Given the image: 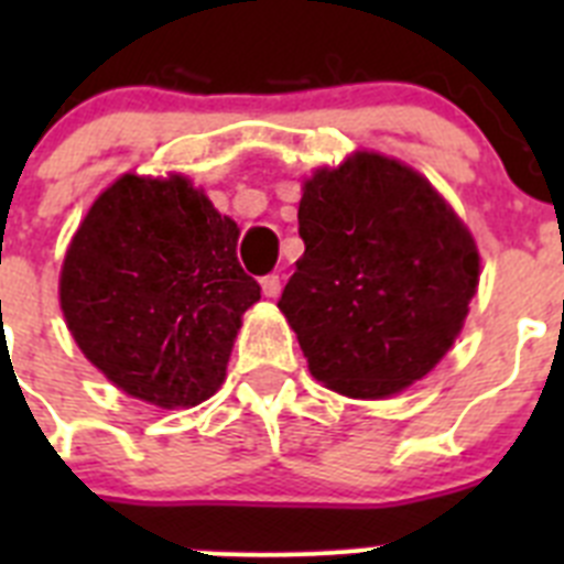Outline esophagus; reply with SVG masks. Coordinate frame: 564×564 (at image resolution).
<instances>
[{
  "label": "esophagus",
  "instance_id": "obj_1",
  "mask_svg": "<svg viewBox=\"0 0 564 564\" xmlns=\"http://www.w3.org/2000/svg\"><path fill=\"white\" fill-rule=\"evenodd\" d=\"M259 285H262V293H265L268 299H276L279 293H282V279H279V273H268V276L259 279Z\"/></svg>",
  "mask_w": 564,
  "mask_h": 564
}]
</instances>
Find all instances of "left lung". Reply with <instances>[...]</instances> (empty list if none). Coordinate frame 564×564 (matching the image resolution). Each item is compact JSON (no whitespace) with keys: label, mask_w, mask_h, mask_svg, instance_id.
Returning a JSON list of instances; mask_svg holds the SVG:
<instances>
[{"label":"left lung","mask_w":564,"mask_h":564,"mask_svg":"<svg viewBox=\"0 0 564 564\" xmlns=\"http://www.w3.org/2000/svg\"><path fill=\"white\" fill-rule=\"evenodd\" d=\"M305 253L279 311L313 378L387 398L446 356L480 279L468 228L426 177L376 152L318 169L299 200Z\"/></svg>","instance_id":"1"}]
</instances>
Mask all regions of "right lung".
Masks as SVG:
<instances>
[{"label":"right lung","instance_id":"right-lung-1","mask_svg":"<svg viewBox=\"0 0 564 564\" xmlns=\"http://www.w3.org/2000/svg\"><path fill=\"white\" fill-rule=\"evenodd\" d=\"M237 239V223L181 174L118 177L78 226L58 282L84 356L163 410L212 398L259 299Z\"/></svg>","mask_w":564,"mask_h":564}]
</instances>
